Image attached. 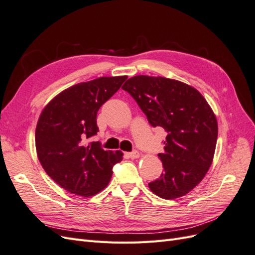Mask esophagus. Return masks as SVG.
Instances as JSON below:
<instances>
[{
	"mask_svg": "<svg viewBox=\"0 0 255 255\" xmlns=\"http://www.w3.org/2000/svg\"><path fill=\"white\" fill-rule=\"evenodd\" d=\"M128 155L130 158H138V157L140 156V154H139V152H138V151H133V152H129Z\"/></svg>",
	"mask_w": 255,
	"mask_h": 255,
	"instance_id": "34e87169",
	"label": "esophagus"
}]
</instances>
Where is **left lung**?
Here are the masks:
<instances>
[{
    "label": "left lung",
    "instance_id": "left-lung-1",
    "mask_svg": "<svg viewBox=\"0 0 255 255\" xmlns=\"http://www.w3.org/2000/svg\"><path fill=\"white\" fill-rule=\"evenodd\" d=\"M122 89L135 99L152 127L167 132L164 152L158 153L164 172L149 183L150 190L166 200L187 195L213 163L218 123L212 107L196 88L163 76L136 75Z\"/></svg>",
    "mask_w": 255,
    "mask_h": 255
}]
</instances>
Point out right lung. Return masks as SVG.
I'll use <instances>...</instances> for the list:
<instances>
[{"label": "right lung", "instance_id": "obj_1", "mask_svg": "<svg viewBox=\"0 0 255 255\" xmlns=\"http://www.w3.org/2000/svg\"><path fill=\"white\" fill-rule=\"evenodd\" d=\"M128 79L102 76L63 90L44 106L37 122L35 143L42 168L61 188L84 198L109 185L121 151H105L89 138L99 132L97 114Z\"/></svg>", "mask_w": 255, "mask_h": 255}]
</instances>
